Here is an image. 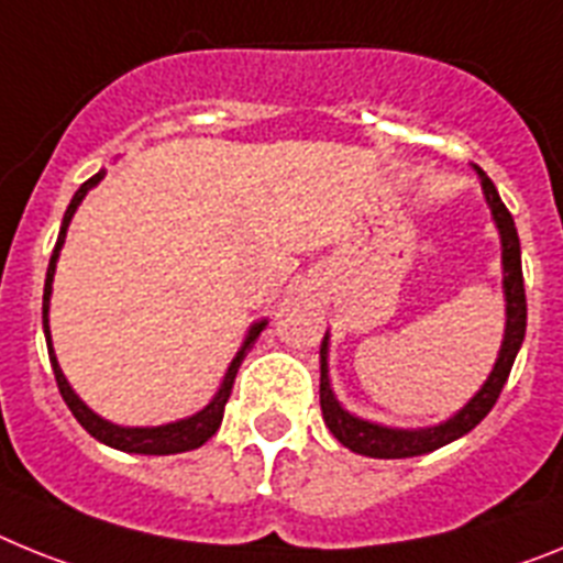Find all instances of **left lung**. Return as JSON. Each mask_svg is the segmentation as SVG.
I'll return each mask as SVG.
<instances>
[{
  "instance_id": "1",
  "label": "left lung",
  "mask_w": 563,
  "mask_h": 563,
  "mask_svg": "<svg viewBox=\"0 0 563 563\" xmlns=\"http://www.w3.org/2000/svg\"><path fill=\"white\" fill-rule=\"evenodd\" d=\"M476 175L482 178V189H485V200L490 207L493 223L498 229V238H501V288H505V340H501V349H498L496 365H493L490 376L485 379V385L473 394L464 408H459L451 419H444L439 424H430V428H390V424L371 422V419L356 417L351 410H345L336 399V394L331 390L329 379V331L322 336L320 345V408L322 419L329 424V430L334 433V439L340 444H345L349 451L360 453V456L371 459H410L422 456V453L439 451L444 444L456 442L464 433H471L482 419L490 413V408L496 405L498 394L505 388L507 376H510L512 363H516V354L525 342L527 331V297H525V275H521V243H518L516 223H512V214L507 212V207L498 198L493 180L487 178L485 169L473 166Z\"/></svg>"
}]
</instances>
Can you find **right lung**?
Listing matches in <instances>:
<instances>
[{"instance_id":"1","label":"right lung","mask_w":563,"mask_h":563,"mask_svg":"<svg viewBox=\"0 0 563 563\" xmlns=\"http://www.w3.org/2000/svg\"><path fill=\"white\" fill-rule=\"evenodd\" d=\"M107 175V169L92 175L90 180H85L78 192L73 195L70 207L65 212V221H62V229H58V241L56 249L51 254V266H47V280H45V297H42V322H45V340H47V354H51V365H53V374H56V383L58 390H62V399L67 402V408L73 410V417L78 419V424L90 433L92 439H99V442L110 444L115 451H124V453H141V456H169V453H184V451H195L200 444L207 442V439L214 437V430L221 428L223 422V408L229 402V394H232V385H234V376H238V368H241L243 356L246 351L252 349L254 340L261 336V331L266 329L268 320H257L249 325L246 331V340H243L241 351L234 354V360L229 363L227 374H223V383L218 388L212 399H209L207 408H200L198 413L187 419H175V422H166V424H155V428H124V424H115L110 419L99 417L96 410H90L85 405V399L78 397L73 385L67 383V376L62 374V365L56 360V351H53V340H51V295H53V275H56V263H58V252L65 246V238H67V227H70L73 214H76L78 203L85 200V195L90 192L96 184Z\"/></svg>"}]
</instances>
